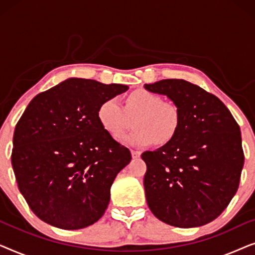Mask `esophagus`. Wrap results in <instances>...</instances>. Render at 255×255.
<instances>
[{"label":"esophagus","instance_id":"esophagus-1","mask_svg":"<svg viewBox=\"0 0 255 255\" xmlns=\"http://www.w3.org/2000/svg\"><path fill=\"white\" fill-rule=\"evenodd\" d=\"M140 154H141V153L139 152V151H134V149H132V151H131V155H132V158H133V159L139 158V156H140Z\"/></svg>","mask_w":255,"mask_h":255}]
</instances>
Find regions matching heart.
<instances>
[{"instance_id": "1", "label": "heart", "mask_w": 255, "mask_h": 255, "mask_svg": "<svg viewBox=\"0 0 255 255\" xmlns=\"http://www.w3.org/2000/svg\"><path fill=\"white\" fill-rule=\"evenodd\" d=\"M97 118L102 128L115 139L124 135L134 118V130L122 139L127 145L144 147L156 142L165 145L172 141L181 127L179 107L162 101L158 94L137 89L127 96L124 106L115 97L100 104Z\"/></svg>"}]
</instances>
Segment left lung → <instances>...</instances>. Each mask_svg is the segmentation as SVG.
<instances>
[{"label": "left lung", "instance_id": "1", "mask_svg": "<svg viewBox=\"0 0 255 255\" xmlns=\"http://www.w3.org/2000/svg\"><path fill=\"white\" fill-rule=\"evenodd\" d=\"M179 107L181 127L172 141L141 154L147 169L148 208L176 228H196L217 218L239 187L244 166L240 128L217 96L181 79L145 85Z\"/></svg>", "mask_w": 255, "mask_h": 255}]
</instances>
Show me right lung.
Returning a JSON list of instances; mask_svg holds the SVG:
<instances>
[{
  "label": "right lung",
  "instance_id": "right-lung-1",
  "mask_svg": "<svg viewBox=\"0 0 255 255\" xmlns=\"http://www.w3.org/2000/svg\"><path fill=\"white\" fill-rule=\"evenodd\" d=\"M128 89L71 78L26 107L13 132L11 165L20 194L43 222L79 230L103 216L131 153L102 128L97 110Z\"/></svg>",
  "mask_w": 255,
  "mask_h": 255
}]
</instances>
